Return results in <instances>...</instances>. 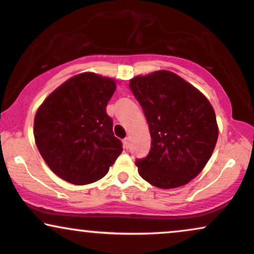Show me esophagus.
I'll return each mask as SVG.
<instances>
[{
    "label": "esophagus",
    "instance_id": "34e87169",
    "mask_svg": "<svg viewBox=\"0 0 254 254\" xmlns=\"http://www.w3.org/2000/svg\"><path fill=\"white\" fill-rule=\"evenodd\" d=\"M123 145H124L125 149H129V147H130V139H129V137H125L124 138V139H123Z\"/></svg>",
    "mask_w": 254,
    "mask_h": 254
}]
</instances>
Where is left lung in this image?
Wrapping results in <instances>:
<instances>
[{"mask_svg": "<svg viewBox=\"0 0 254 254\" xmlns=\"http://www.w3.org/2000/svg\"><path fill=\"white\" fill-rule=\"evenodd\" d=\"M129 86L152 139L145 158L136 159L138 173L160 189L188 184L204 169L216 146L212 105L193 85L166 70L133 77Z\"/></svg>", "mask_w": 254, "mask_h": 254, "instance_id": "8db88e82", "label": "left lung"}]
</instances>
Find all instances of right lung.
<instances>
[{"label": "right lung", "instance_id": "1", "mask_svg": "<svg viewBox=\"0 0 254 254\" xmlns=\"http://www.w3.org/2000/svg\"><path fill=\"white\" fill-rule=\"evenodd\" d=\"M115 90L114 79L83 72L64 82L38 108L35 142L60 178L75 185L97 182L123 151L107 114Z\"/></svg>", "mask_w": 254, "mask_h": 254}]
</instances>
